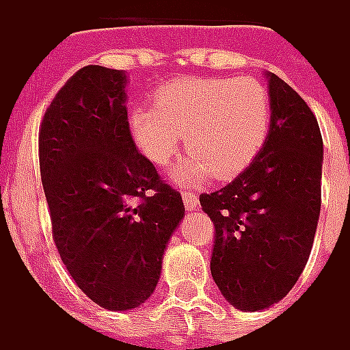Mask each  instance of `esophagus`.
<instances>
[{
  "label": "esophagus",
  "mask_w": 350,
  "mask_h": 350,
  "mask_svg": "<svg viewBox=\"0 0 350 350\" xmlns=\"http://www.w3.org/2000/svg\"><path fill=\"white\" fill-rule=\"evenodd\" d=\"M183 202L187 210H196L198 208V196L191 191H183Z\"/></svg>",
  "instance_id": "1"
}]
</instances>
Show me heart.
<instances>
[{
    "label": "heart",
    "mask_w": 350,
    "mask_h": 350,
    "mask_svg": "<svg viewBox=\"0 0 350 350\" xmlns=\"http://www.w3.org/2000/svg\"><path fill=\"white\" fill-rule=\"evenodd\" d=\"M131 135L154 165L177 156L183 135L192 154L175 171L183 185L237 177L262 152L271 126L266 86L243 77H194L163 84L154 107L131 111Z\"/></svg>",
    "instance_id": "1"
}]
</instances>
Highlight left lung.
Wrapping results in <instances>:
<instances>
[{
	"mask_svg": "<svg viewBox=\"0 0 350 350\" xmlns=\"http://www.w3.org/2000/svg\"><path fill=\"white\" fill-rule=\"evenodd\" d=\"M271 126L235 180L200 194L213 221L212 278L239 310H264L297 283L310 256L322 206L323 142L316 115L268 72Z\"/></svg>",
	"mask_w": 350,
	"mask_h": 350,
	"instance_id": "left-lung-1",
	"label": "left lung"
}]
</instances>
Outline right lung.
Returning a JSON list of instances; mask_svg holds the SVG:
<instances>
[{"label": "right lung", "instance_id": "right-lung-1", "mask_svg": "<svg viewBox=\"0 0 350 350\" xmlns=\"http://www.w3.org/2000/svg\"><path fill=\"white\" fill-rule=\"evenodd\" d=\"M123 71L86 65L40 123L51 233L81 291L105 310L138 308L158 285L185 204L131 135Z\"/></svg>", "mask_w": 350, "mask_h": 350}]
</instances>
